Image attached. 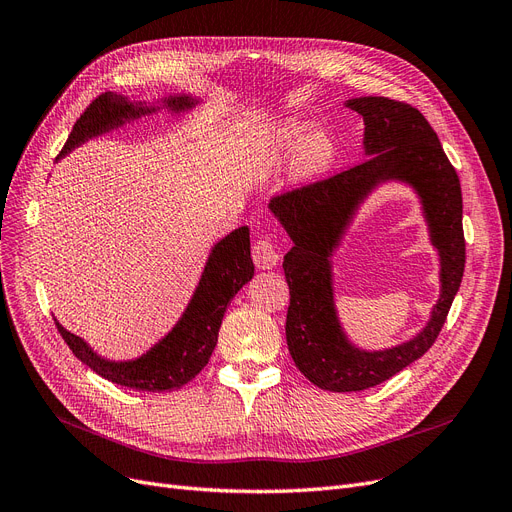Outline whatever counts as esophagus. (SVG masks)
<instances>
[{"label":"esophagus","mask_w":512,"mask_h":512,"mask_svg":"<svg viewBox=\"0 0 512 512\" xmlns=\"http://www.w3.org/2000/svg\"><path fill=\"white\" fill-rule=\"evenodd\" d=\"M253 261L259 270H272L278 266L280 251L270 236H261L253 244Z\"/></svg>","instance_id":"esophagus-1"}]
</instances>
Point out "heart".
Instances as JSON below:
<instances>
[{"label":"heart","mask_w":512,"mask_h":512,"mask_svg":"<svg viewBox=\"0 0 512 512\" xmlns=\"http://www.w3.org/2000/svg\"><path fill=\"white\" fill-rule=\"evenodd\" d=\"M339 143L333 132L316 130L312 122L301 118L282 120L266 128L251 149V166L259 175L291 164L297 181H316L337 164Z\"/></svg>","instance_id":"heart-1"}]
</instances>
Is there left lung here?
<instances>
[{
  "instance_id": "8db88e82",
  "label": "left lung",
  "mask_w": 512,
  "mask_h": 512,
  "mask_svg": "<svg viewBox=\"0 0 512 512\" xmlns=\"http://www.w3.org/2000/svg\"><path fill=\"white\" fill-rule=\"evenodd\" d=\"M346 107L363 116L367 160L268 204L293 240L282 261L291 291L289 352L314 386L331 392L367 390L424 356L445 325L466 261L460 179L428 120L415 107L386 97H358L346 101ZM392 180L409 184L421 198L431 241L440 253L442 295L427 327L409 343L363 351L349 342L336 316L330 259L360 204Z\"/></svg>"
}]
</instances>
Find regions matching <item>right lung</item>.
Wrapping results in <instances>:
<instances>
[{"label":"right lung","mask_w":512,"mask_h":512,"mask_svg":"<svg viewBox=\"0 0 512 512\" xmlns=\"http://www.w3.org/2000/svg\"><path fill=\"white\" fill-rule=\"evenodd\" d=\"M198 103L200 99L192 97V94H170V97L160 99L158 105H147L145 101H130L116 92H105L99 99H94L80 120L75 122L56 160L65 158L69 151L88 139L101 137L109 130H116L143 116H151L160 109L170 111L173 116H181ZM253 276L251 236L249 227L242 225L213 244L198 287L177 325L147 352L130 358V361H111V358L94 352L82 337L69 333L59 320H54V323L71 352L105 380L132 390L170 392L194 380L204 369L217 346L219 327L227 306Z\"/></svg>","instance_id":"right-lung-1"}]
</instances>
